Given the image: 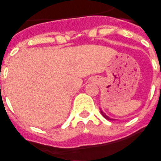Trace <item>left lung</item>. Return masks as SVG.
Segmentation results:
<instances>
[{
  "label": "left lung",
  "instance_id": "8db88e82",
  "mask_svg": "<svg viewBox=\"0 0 161 161\" xmlns=\"http://www.w3.org/2000/svg\"><path fill=\"white\" fill-rule=\"evenodd\" d=\"M100 112H101V114L103 115V117H104V119H108V120H115V119H111V118H109V117H108V116L106 115V114H105V113H104L103 111H102V110H100Z\"/></svg>",
  "mask_w": 161,
  "mask_h": 161
}]
</instances>
